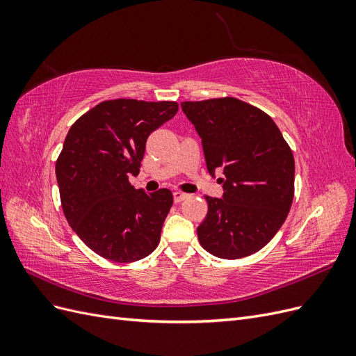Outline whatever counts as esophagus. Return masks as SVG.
Here are the masks:
<instances>
[{"mask_svg": "<svg viewBox=\"0 0 356 356\" xmlns=\"http://www.w3.org/2000/svg\"><path fill=\"white\" fill-rule=\"evenodd\" d=\"M187 197V195L186 193H182V191H179V190H177V191H174V200L177 202V203H179V202H182Z\"/></svg>", "mask_w": 356, "mask_h": 356, "instance_id": "1", "label": "esophagus"}]
</instances>
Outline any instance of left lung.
Wrapping results in <instances>:
<instances>
[{"label": "left lung", "mask_w": 356, "mask_h": 356, "mask_svg": "<svg viewBox=\"0 0 356 356\" xmlns=\"http://www.w3.org/2000/svg\"><path fill=\"white\" fill-rule=\"evenodd\" d=\"M202 139L208 172L222 170L197 238L209 254L236 260L272 241L294 197V157L276 123L236 98L181 102Z\"/></svg>", "instance_id": "left-lung-1"}]
</instances>
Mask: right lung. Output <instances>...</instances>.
Returning <instances> with one entry per match:
<instances>
[{
	"label": "right lung",
	"mask_w": 356,
	"mask_h": 356,
	"mask_svg": "<svg viewBox=\"0 0 356 356\" xmlns=\"http://www.w3.org/2000/svg\"><path fill=\"white\" fill-rule=\"evenodd\" d=\"M178 111L177 102L113 99L75 122L56 161L63 213L98 255L132 263L152 254L174 203L172 193L136 190L148 135Z\"/></svg>",
	"instance_id": "add662e5"
}]
</instances>
